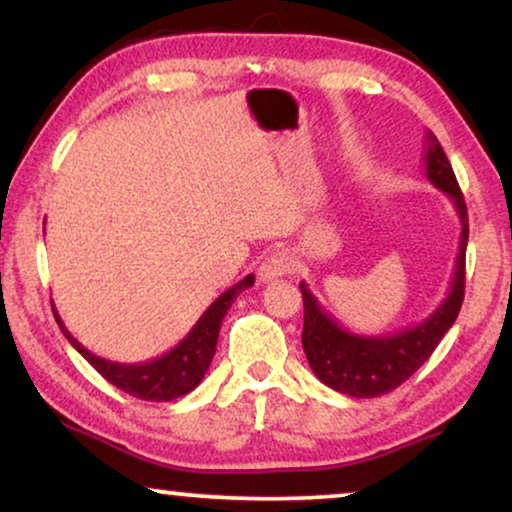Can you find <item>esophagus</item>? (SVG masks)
Instances as JSON below:
<instances>
[{
    "label": "esophagus",
    "instance_id": "34e87169",
    "mask_svg": "<svg viewBox=\"0 0 512 512\" xmlns=\"http://www.w3.org/2000/svg\"><path fill=\"white\" fill-rule=\"evenodd\" d=\"M295 271V260L288 255L285 250H278L274 255H269L267 260L262 262L260 267V281L262 283H269V281H276V278H283Z\"/></svg>",
    "mask_w": 512,
    "mask_h": 512
}]
</instances>
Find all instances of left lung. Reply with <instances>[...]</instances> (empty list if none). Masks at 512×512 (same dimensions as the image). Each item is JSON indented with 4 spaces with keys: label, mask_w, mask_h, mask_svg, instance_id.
<instances>
[{
    "label": "left lung",
    "mask_w": 512,
    "mask_h": 512,
    "mask_svg": "<svg viewBox=\"0 0 512 512\" xmlns=\"http://www.w3.org/2000/svg\"><path fill=\"white\" fill-rule=\"evenodd\" d=\"M424 163L426 177L433 182V187L452 199L461 222L459 255H456L452 283H449L447 297L431 316L393 335H356L318 304L306 283L299 285L304 299L302 344L306 360L325 386L351 398H377L410 379L431 358L435 346L447 335L461 311L463 285H466L468 210L447 154L442 152L438 138L431 131L426 133Z\"/></svg>",
    "instance_id": "left-lung-1"
}]
</instances>
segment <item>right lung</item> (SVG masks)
Wrapping results in <instances>:
<instances>
[{
    "mask_svg": "<svg viewBox=\"0 0 512 512\" xmlns=\"http://www.w3.org/2000/svg\"><path fill=\"white\" fill-rule=\"evenodd\" d=\"M255 283V276H245L241 283L231 285L227 292H222L213 304L203 311V316L196 320V325L189 330V335L182 339L180 344L173 346L163 356L147 360V363H114V360H105L95 356L88 349H84L77 339L70 335V330L63 325L58 311L56 320L74 349L105 377L109 384L121 388V391L133 395V398L149 400V403H168V400L180 398L194 391L201 384V379L206 377L210 360L215 356L217 349V337H220V325L222 318L227 316L229 306L234 304V299L241 295L243 290H248Z\"/></svg>",
    "mask_w": 512,
    "mask_h": 512,
    "instance_id": "1",
    "label": "right lung"
}]
</instances>
